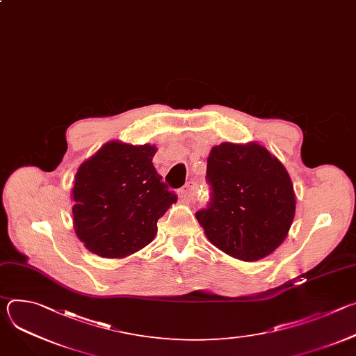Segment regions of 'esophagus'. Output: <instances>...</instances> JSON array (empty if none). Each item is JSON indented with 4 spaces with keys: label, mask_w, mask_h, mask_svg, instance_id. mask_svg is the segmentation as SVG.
<instances>
[{
    "label": "esophagus",
    "mask_w": 356,
    "mask_h": 356,
    "mask_svg": "<svg viewBox=\"0 0 356 356\" xmlns=\"http://www.w3.org/2000/svg\"><path fill=\"white\" fill-rule=\"evenodd\" d=\"M195 191H197V184L195 181H187L180 190H179V195L181 200L184 201H191L195 197Z\"/></svg>",
    "instance_id": "1"
}]
</instances>
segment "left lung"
<instances>
[{"instance_id":"left-lung-1","label":"left lung","mask_w":356,"mask_h":356,"mask_svg":"<svg viewBox=\"0 0 356 356\" xmlns=\"http://www.w3.org/2000/svg\"><path fill=\"white\" fill-rule=\"evenodd\" d=\"M206 179L211 198L195 218L214 246L253 262L282 245L294 218L296 195L287 170L265 146H214Z\"/></svg>"}]
</instances>
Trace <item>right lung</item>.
<instances>
[{
  "label": "right lung",
  "mask_w": 356,
  "mask_h": 356,
  "mask_svg": "<svg viewBox=\"0 0 356 356\" xmlns=\"http://www.w3.org/2000/svg\"><path fill=\"white\" fill-rule=\"evenodd\" d=\"M155 154V145L111 140L80 165L73 224L90 252L125 258L155 238L158 220L177 201L152 163Z\"/></svg>",
  "instance_id": "right-lung-1"
}]
</instances>
